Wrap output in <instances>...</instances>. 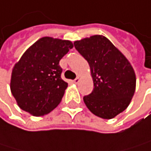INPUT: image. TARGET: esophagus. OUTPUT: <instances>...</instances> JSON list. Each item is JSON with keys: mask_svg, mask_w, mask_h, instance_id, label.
Returning a JSON list of instances; mask_svg holds the SVG:
<instances>
[{"mask_svg": "<svg viewBox=\"0 0 151 151\" xmlns=\"http://www.w3.org/2000/svg\"><path fill=\"white\" fill-rule=\"evenodd\" d=\"M80 81H81V78H80V77H77L76 79H75V80L73 81V82H74L75 84H78V83L80 82Z\"/></svg>", "mask_w": 151, "mask_h": 151, "instance_id": "esophagus-1", "label": "esophagus"}]
</instances>
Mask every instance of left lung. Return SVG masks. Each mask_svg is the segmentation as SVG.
Listing matches in <instances>:
<instances>
[{"label":"left lung","mask_w":151,"mask_h":151,"mask_svg":"<svg viewBox=\"0 0 151 151\" xmlns=\"http://www.w3.org/2000/svg\"><path fill=\"white\" fill-rule=\"evenodd\" d=\"M87 60L93 79V91L83 98L89 111L112 119L124 111L135 92L136 76L130 62L106 37L95 35L74 42Z\"/></svg>","instance_id":"8db88e82"}]
</instances>
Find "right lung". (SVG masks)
Wrapping results in <instances>:
<instances>
[{
    "label": "right lung",
    "instance_id": "add662e5",
    "mask_svg": "<svg viewBox=\"0 0 151 151\" xmlns=\"http://www.w3.org/2000/svg\"><path fill=\"white\" fill-rule=\"evenodd\" d=\"M72 47L69 40L45 37L23 53L10 79V91L22 110L42 116L60 104L68 83L61 78L59 62Z\"/></svg>",
    "mask_w": 151,
    "mask_h": 151
}]
</instances>
